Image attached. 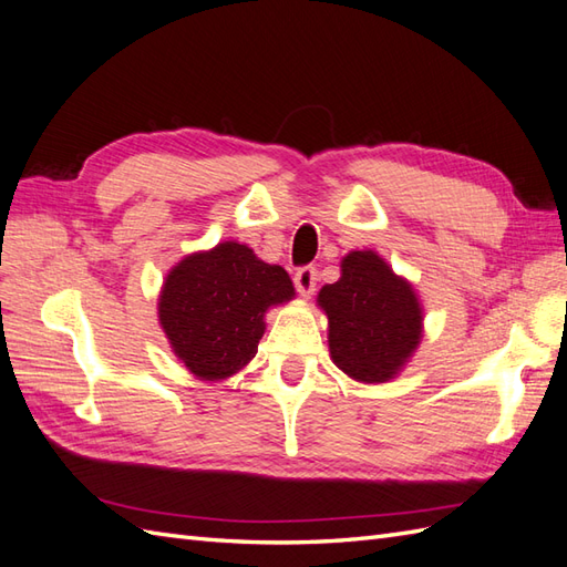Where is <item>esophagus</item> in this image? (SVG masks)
I'll return each instance as SVG.
<instances>
[{"mask_svg":"<svg viewBox=\"0 0 567 567\" xmlns=\"http://www.w3.org/2000/svg\"><path fill=\"white\" fill-rule=\"evenodd\" d=\"M293 281H296V288H298L300 296H312L315 284H317V269L312 265L300 267L293 276Z\"/></svg>","mask_w":567,"mask_h":567,"instance_id":"obj_1","label":"esophagus"}]
</instances>
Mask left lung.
<instances>
[{
	"mask_svg": "<svg viewBox=\"0 0 567 567\" xmlns=\"http://www.w3.org/2000/svg\"><path fill=\"white\" fill-rule=\"evenodd\" d=\"M317 298L329 317L331 358L353 380H390L419 347L416 293L375 252L343 257L341 279Z\"/></svg>",
	"mask_w": 567,
	"mask_h": 567,
	"instance_id": "left-lung-1",
	"label": "left lung"
}]
</instances>
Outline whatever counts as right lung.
<instances>
[{"label": "right lung", "mask_w": 567, "mask_h": 567, "mask_svg": "<svg viewBox=\"0 0 567 567\" xmlns=\"http://www.w3.org/2000/svg\"><path fill=\"white\" fill-rule=\"evenodd\" d=\"M291 298L286 269L265 265L250 247L220 243L168 274L158 317L179 361L197 378L224 380L255 358L267 308Z\"/></svg>", "instance_id": "obj_1"}]
</instances>
